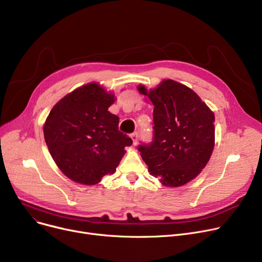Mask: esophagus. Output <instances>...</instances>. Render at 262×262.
I'll return each mask as SVG.
<instances>
[{
	"mask_svg": "<svg viewBox=\"0 0 262 262\" xmlns=\"http://www.w3.org/2000/svg\"><path fill=\"white\" fill-rule=\"evenodd\" d=\"M130 138L133 139V143L134 144H137V141H138V138H139V134L138 133H133L132 135H130Z\"/></svg>",
	"mask_w": 262,
	"mask_h": 262,
	"instance_id": "1",
	"label": "esophagus"
}]
</instances>
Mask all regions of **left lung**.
I'll use <instances>...</instances> for the list:
<instances>
[{
    "mask_svg": "<svg viewBox=\"0 0 262 262\" xmlns=\"http://www.w3.org/2000/svg\"><path fill=\"white\" fill-rule=\"evenodd\" d=\"M139 92L154 105L153 138L138 149L150 175L162 185L183 186L209 161L214 146V115L200 96L180 82L167 79L154 90Z\"/></svg>",
    "mask_w": 262,
    "mask_h": 262,
    "instance_id": "left-lung-1",
    "label": "left lung"
}]
</instances>
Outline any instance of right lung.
<instances>
[{
	"label": "right lung",
	"mask_w": 262,
	"mask_h": 262,
	"mask_svg": "<svg viewBox=\"0 0 262 262\" xmlns=\"http://www.w3.org/2000/svg\"><path fill=\"white\" fill-rule=\"evenodd\" d=\"M115 95L95 82L66 95L53 107L43 126L47 145L70 180L94 185L115 173L124 147L133 140L119 130V117L108 112Z\"/></svg>",
	"instance_id": "right-lung-1"
}]
</instances>
